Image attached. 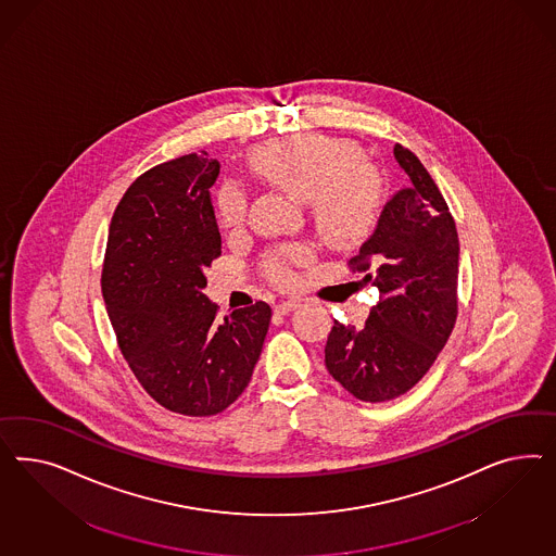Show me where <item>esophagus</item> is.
I'll return each instance as SVG.
<instances>
[{"label": "esophagus", "instance_id": "1", "mask_svg": "<svg viewBox=\"0 0 556 556\" xmlns=\"http://www.w3.org/2000/svg\"><path fill=\"white\" fill-rule=\"evenodd\" d=\"M300 300H286V302H279L275 305V312L277 314H289V312H293L295 307H300Z\"/></svg>", "mask_w": 556, "mask_h": 556}]
</instances>
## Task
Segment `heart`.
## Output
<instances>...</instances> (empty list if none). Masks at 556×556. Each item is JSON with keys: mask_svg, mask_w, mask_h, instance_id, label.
Returning a JSON list of instances; mask_svg holds the SVG:
<instances>
[{"mask_svg": "<svg viewBox=\"0 0 556 556\" xmlns=\"http://www.w3.org/2000/svg\"><path fill=\"white\" fill-rule=\"evenodd\" d=\"M253 167L273 186L307 202L321 240L337 251H356L375 235L386 205L379 168L365 161L363 149L349 138L298 135L269 142L253 152ZM247 216V193L238 184H224L218 193V218L236 228ZM309 249L291 247L269 258L270 277L289 286L295 267L309 261Z\"/></svg>", "mask_w": 556, "mask_h": 556, "instance_id": "1", "label": "heart"}]
</instances>
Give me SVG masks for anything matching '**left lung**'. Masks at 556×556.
<instances>
[{
	"label": "left lung",
	"instance_id": "1",
	"mask_svg": "<svg viewBox=\"0 0 556 556\" xmlns=\"http://www.w3.org/2000/svg\"><path fill=\"white\" fill-rule=\"evenodd\" d=\"M393 156L409 177L379 219L369 242L349 261L379 303L361 330L334 320L326 369L353 397L369 404L414 388L455 328L458 235L455 218L420 159L402 144Z\"/></svg>",
	"mask_w": 556,
	"mask_h": 556
}]
</instances>
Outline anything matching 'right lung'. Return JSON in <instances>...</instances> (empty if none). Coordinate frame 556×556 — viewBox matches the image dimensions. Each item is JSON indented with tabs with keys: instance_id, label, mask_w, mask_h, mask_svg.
<instances>
[{
	"instance_id": "obj_1",
	"label": "right lung",
	"mask_w": 556,
	"mask_h": 556,
	"mask_svg": "<svg viewBox=\"0 0 556 556\" xmlns=\"http://www.w3.org/2000/svg\"><path fill=\"white\" fill-rule=\"evenodd\" d=\"M219 163L186 154L136 179L112 216L101 293L118 346L156 404L216 416L247 389L263 351L270 307L256 302L219 321L202 293L222 254L210 200Z\"/></svg>"
}]
</instances>
